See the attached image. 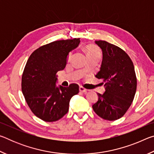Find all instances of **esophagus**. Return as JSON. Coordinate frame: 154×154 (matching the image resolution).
<instances>
[{"mask_svg":"<svg viewBox=\"0 0 154 154\" xmlns=\"http://www.w3.org/2000/svg\"><path fill=\"white\" fill-rule=\"evenodd\" d=\"M79 92H83V93H85L87 92V90L85 89V88L82 86H79Z\"/></svg>","mask_w":154,"mask_h":154,"instance_id":"obj_1","label":"esophagus"}]
</instances>
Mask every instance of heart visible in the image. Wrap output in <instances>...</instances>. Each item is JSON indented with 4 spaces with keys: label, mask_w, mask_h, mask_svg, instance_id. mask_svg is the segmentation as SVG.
Listing matches in <instances>:
<instances>
[{
    "label": "heart",
    "mask_w": 154,
    "mask_h": 154,
    "mask_svg": "<svg viewBox=\"0 0 154 154\" xmlns=\"http://www.w3.org/2000/svg\"><path fill=\"white\" fill-rule=\"evenodd\" d=\"M85 51H86V54L88 57L94 56V55H100V51L99 49L96 45H89L85 48ZM71 57V54H69L68 58H70Z\"/></svg>",
    "instance_id": "obj_1"
}]
</instances>
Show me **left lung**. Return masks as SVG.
Returning <instances> with one entry per match:
<instances>
[{
	"mask_svg": "<svg viewBox=\"0 0 154 154\" xmlns=\"http://www.w3.org/2000/svg\"><path fill=\"white\" fill-rule=\"evenodd\" d=\"M95 43L103 51L100 71L95 76L105 83V92L98 93V101L92 108L103 119L116 120L126 113L136 93L134 64L119 47L105 41H95Z\"/></svg>",
	"mask_w": 154,
	"mask_h": 154,
	"instance_id": "obj_1",
	"label": "left lung"
}]
</instances>
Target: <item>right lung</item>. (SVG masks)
<instances>
[{
	"instance_id": "1",
	"label": "right lung",
	"mask_w": 154,
	"mask_h": 154,
	"mask_svg": "<svg viewBox=\"0 0 154 154\" xmlns=\"http://www.w3.org/2000/svg\"><path fill=\"white\" fill-rule=\"evenodd\" d=\"M79 38L60 40L47 44L32 52L22 78V90L32 113L42 120L55 122L69 111L71 98L79 85L57 86V72L66 66L70 52L77 48Z\"/></svg>"
}]
</instances>
